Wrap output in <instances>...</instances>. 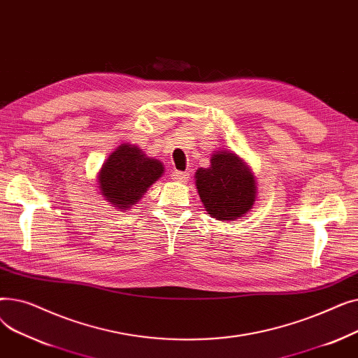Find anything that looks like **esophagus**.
<instances>
[{"label": "esophagus", "mask_w": 358, "mask_h": 358, "mask_svg": "<svg viewBox=\"0 0 358 358\" xmlns=\"http://www.w3.org/2000/svg\"><path fill=\"white\" fill-rule=\"evenodd\" d=\"M171 177H173V180H176V181L185 182L187 180L190 178V174H189V173H185V171H174Z\"/></svg>", "instance_id": "34e87169"}]
</instances>
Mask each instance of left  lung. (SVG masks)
Listing matches in <instances>:
<instances>
[{"label":"left lung","mask_w":358,"mask_h":358,"mask_svg":"<svg viewBox=\"0 0 358 358\" xmlns=\"http://www.w3.org/2000/svg\"><path fill=\"white\" fill-rule=\"evenodd\" d=\"M196 187L206 212L223 222L245 216L257 197L250 166L228 150L213 154L209 168L197 169Z\"/></svg>","instance_id":"left-lung-1"}]
</instances>
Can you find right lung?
<instances>
[{"instance_id":"right-lung-1","label":"right lung","mask_w":358,"mask_h":358,"mask_svg":"<svg viewBox=\"0 0 358 358\" xmlns=\"http://www.w3.org/2000/svg\"><path fill=\"white\" fill-rule=\"evenodd\" d=\"M164 174L161 161L148 158L135 145L122 143L103 164L99 174L101 194L113 208L130 209Z\"/></svg>"}]
</instances>
